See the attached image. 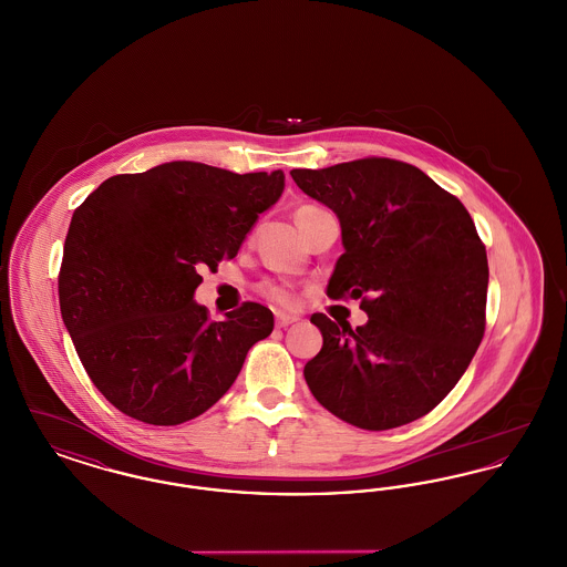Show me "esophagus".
Returning a JSON list of instances; mask_svg holds the SVG:
<instances>
[{
    "instance_id": "esophagus-1",
    "label": "esophagus",
    "mask_w": 567,
    "mask_h": 567,
    "mask_svg": "<svg viewBox=\"0 0 567 567\" xmlns=\"http://www.w3.org/2000/svg\"><path fill=\"white\" fill-rule=\"evenodd\" d=\"M296 315H287V312H276V324L278 327H289V324L297 323Z\"/></svg>"
}]
</instances>
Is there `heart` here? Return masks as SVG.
<instances>
[{
	"mask_svg": "<svg viewBox=\"0 0 567 567\" xmlns=\"http://www.w3.org/2000/svg\"><path fill=\"white\" fill-rule=\"evenodd\" d=\"M312 208H315V206H301V208L297 210V215H299V213H306V210H312ZM259 291L268 297L270 301L280 303V306H291V303L296 301V293H293L291 285H287V282H264V285L259 287Z\"/></svg>",
	"mask_w": 567,
	"mask_h": 567,
	"instance_id": "1",
	"label": "heart"
}]
</instances>
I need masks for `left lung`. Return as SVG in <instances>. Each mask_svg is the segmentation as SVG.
I'll list each match as a JSON object with an SVG mask.
<instances>
[{
	"mask_svg": "<svg viewBox=\"0 0 567 567\" xmlns=\"http://www.w3.org/2000/svg\"><path fill=\"white\" fill-rule=\"evenodd\" d=\"M291 176L340 218L344 252L327 296L361 299L368 312L357 329L310 317L323 333V349L303 368L312 395L370 432L425 416L485 336L488 264L472 216L425 172L386 157Z\"/></svg>",
	"mask_w": 567,
	"mask_h": 567,
	"instance_id": "left-lung-1",
	"label": "left lung"
}]
</instances>
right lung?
Masks as SVG:
<instances>
[{
    "label": "right lung",
    "mask_w": 567,
    "mask_h": 567,
    "mask_svg": "<svg viewBox=\"0 0 567 567\" xmlns=\"http://www.w3.org/2000/svg\"><path fill=\"white\" fill-rule=\"evenodd\" d=\"M285 174L172 162L104 181L74 210L59 306L82 365L110 404L148 425H181L215 405L246 352L274 329L244 301L210 321L193 301L199 268L234 259Z\"/></svg>",
    "instance_id": "obj_1"
}]
</instances>
